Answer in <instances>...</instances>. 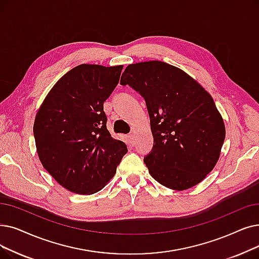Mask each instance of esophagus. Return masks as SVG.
I'll return each mask as SVG.
<instances>
[{
    "label": "esophagus",
    "mask_w": 259,
    "mask_h": 259,
    "mask_svg": "<svg viewBox=\"0 0 259 259\" xmlns=\"http://www.w3.org/2000/svg\"><path fill=\"white\" fill-rule=\"evenodd\" d=\"M129 143L133 146L134 144H136V137L133 136V134H130L129 136Z\"/></svg>",
    "instance_id": "1"
}]
</instances>
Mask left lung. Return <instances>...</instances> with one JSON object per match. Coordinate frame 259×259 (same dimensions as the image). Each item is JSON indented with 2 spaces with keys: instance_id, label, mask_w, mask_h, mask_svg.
<instances>
[{
  "instance_id": "obj_1",
  "label": "left lung",
  "mask_w": 259,
  "mask_h": 259,
  "mask_svg": "<svg viewBox=\"0 0 259 259\" xmlns=\"http://www.w3.org/2000/svg\"><path fill=\"white\" fill-rule=\"evenodd\" d=\"M120 83L147 106L153 147L144 162L151 177L175 190L199 184L215 167L226 139L212 97L181 69L156 60L128 65Z\"/></svg>"
}]
</instances>
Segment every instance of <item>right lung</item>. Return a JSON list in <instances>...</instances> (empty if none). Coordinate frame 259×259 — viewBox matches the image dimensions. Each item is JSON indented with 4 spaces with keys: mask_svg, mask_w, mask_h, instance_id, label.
Instances as JSON below:
<instances>
[{
    "mask_svg": "<svg viewBox=\"0 0 259 259\" xmlns=\"http://www.w3.org/2000/svg\"><path fill=\"white\" fill-rule=\"evenodd\" d=\"M121 70L122 65H77L56 82L37 112L33 136L39 159L72 193L99 192L128 151L125 143L111 137L104 111Z\"/></svg>",
    "mask_w": 259,
    "mask_h": 259,
    "instance_id": "1",
    "label": "right lung"
}]
</instances>
